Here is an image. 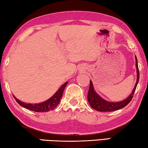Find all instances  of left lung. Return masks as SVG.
I'll use <instances>...</instances> for the list:
<instances>
[{"mask_svg":"<svg viewBox=\"0 0 148 148\" xmlns=\"http://www.w3.org/2000/svg\"><path fill=\"white\" fill-rule=\"evenodd\" d=\"M135 59H136V73H137V79L136 83L135 84V86L132 90V93L127 97L124 101L118 102H108L105 101L104 99L101 98L99 95L95 92V89L92 86V83L91 81H90V86L88 93H87V101L92 108L97 110L99 112H113L115 110H117L124 108L131 101L133 97L134 93L136 90L137 84L139 81V70L138 66V62L137 58L135 56Z\"/></svg>","mask_w":148,"mask_h":148,"instance_id":"left-lung-1","label":"left lung"}]
</instances>
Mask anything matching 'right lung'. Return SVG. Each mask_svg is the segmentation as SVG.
<instances>
[{"mask_svg":"<svg viewBox=\"0 0 148 148\" xmlns=\"http://www.w3.org/2000/svg\"><path fill=\"white\" fill-rule=\"evenodd\" d=\"M67 84H68V82H65L64 84L62 85L58 91H57L51 98L47 100L46 101L42 102V103L27 104L25 103V102L20 101L19 100H18L14 97V95H13V96L14 97V99H16L17 103L19 105H21V106L27 109L36 112H46L50 111V110H53L59 104L60 101H61V97L62 96L64 89Z\"/></svg>","mask_w":148,"mask_h":148,"instance_id":"add662e5","label":"right lung"}]
</instances>
